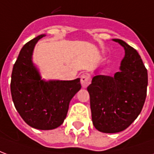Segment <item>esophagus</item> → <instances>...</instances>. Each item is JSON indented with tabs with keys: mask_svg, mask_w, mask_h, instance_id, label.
<instances>
[{
	"mask_svg": "<svg viewBox=\"0 0 154 154\" xmlns=\"http://www.w3.org/2000/svg\"><path fill=\"white\" fill-rule=\"evenodd\" d=\"M91 83V77L88 73H83L81 76V84L84 88L89 86Z\"/></svg>",
	"mask_w": 154,
	"mask_h": 154,
	"instance_id": "esophagus-1",
	"label": "esophagus"
}]
</instances>
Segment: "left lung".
Wrapping results in <instances>:
<instances>
[{
	"label": "left lung",
	"instance_id": "left-lung-1",
	"mask_svg": "<svg viewBox=\"0 0 154 154\" xmlns=\"http://www.w3.org/2000/svg\"><path fill=\"white\" fill-rule=\"evenodd\" d=\"M125 56L114 77L97 75L87 91L95 128L103 133L123 131L138 117L145 101L148 72L138 52L121 39Z\"/></svg>",
	"mask_w": 154,
	"mask_h": 154
}]
</instances>
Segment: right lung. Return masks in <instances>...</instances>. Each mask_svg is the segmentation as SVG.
I'll use <instances>...</instances> for the list:
<instances>
[{
    "label": "right lung",
    "mask_w": 154,
    "mask_h": 154,
    "mask_svg": "<svg viewBox=\"0 0 154 154\" xmlns=\"http://www.w3.org/2000/svg\"><path fill=\"white\" fill-rule=\"evenodd\" d=\"M42 35L23 46L13 66L11 91L15 109L26 124L35 129L48 130L63 123L71 99L81 89L80 79L41 80L32 63V53Z\"/></svg>",
    "instance_id": "right-lung-1"
}]
</instances>
